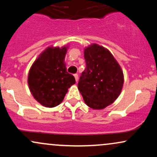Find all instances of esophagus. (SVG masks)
Here are the masks:
<instances>
[{"instance_id": "34e87169", "label": "esophagus", "mask_w": 157, "mask_h": 157, "mask_svg": "<svg viewBox=\"0 0 157 157\" xmlns=\"http://www.w3.org/2000/svg\"><path fill=\"white\" fill-rule=\"evenodd\" d=\"M74 76H75V80H76V82H77V81H78V75H77V74H75V75H74Z\"/></svg>"}]
</instances>
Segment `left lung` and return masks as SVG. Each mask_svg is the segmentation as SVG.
Returning <instances> with one entry per match:
<instances>
[{"label":"left lung","mask_w":157,"mask_h":157,"mask_svg":"<svg viewBox=\"0 0 157 157\" xmlns=\"http://www.w3.org/2000/svg\"><path fill=\"white\" fill-rule=\"evenodd\" d=\"M86 69L78 82V89L86 104L94 109H105L121 93L123 73L107 48L92 44L84 50Z\"/></svg>","instance_id":"left-lung-1"}]
</instances>
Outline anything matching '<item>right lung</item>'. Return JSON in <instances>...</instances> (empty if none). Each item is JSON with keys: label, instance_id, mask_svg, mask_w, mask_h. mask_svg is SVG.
I'll use <instances>...</instances> for the list:
<instances>
[{"label": "right lung", "instance_id": "right-lung-1", "mask_svg": "<svg viewBox=\"0 0 157 157\" xmlns=\"http://www.w3.org/2000/svg\"><path fill=\"white\" fill-rule=\"evenodd\" d=\"M67 48L48 47L41 53L29 70L28 83L37 102L45 107L58 105L68 89L76 82L67 72L64 63Z\"/></svg>", "mask_w": 157, "mask_h": 157}]
</instances>
